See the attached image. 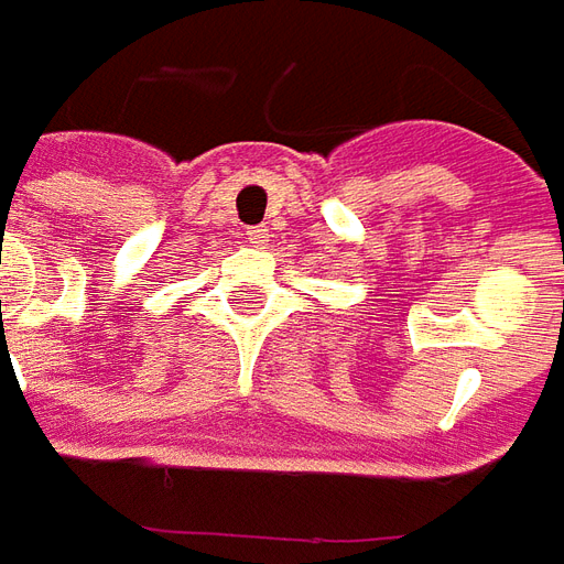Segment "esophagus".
I'll return each mask as SVG.
<instances>
[{
	"instance_id": "esophagus-1",
	"label": "esophagus",
	"mask_w": 564,
	"mask_h": 564,
	"mask_svg": "<svg viewBox=\"0 0 564 564\" xmlns=\"http://www.w3.org/2000/svg\"><path fill=\"white\" fill-rule=\"evenodd\" d=\"M245 238L253 247H262L265 241H269V229H265V226H250V229L245 232Z\"/></svg>"
}]
</instances>
